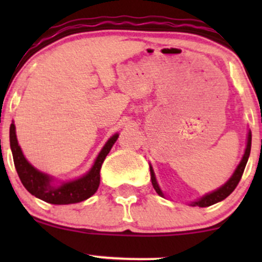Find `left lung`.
Wrapping results in <instances>:
<instances>
[{
  "label": "left lung",
  "instance_id": "obj_1",
  "mask_svg": "<svg viewBox=\"0 0 262 262\" xmlns=\"http://www.w3.org/2000/svg\"><path fill=\"white\" fill-rule=\"evenodd\" d=\"M250 150H251V132L249 130L248 139H246V148H245L244 155H243L242 160H240L239 165L236 166V169H235V171H234V173L231 175L230 179L228 180V181L225 182L223 186H221V187L215 189V191L209 192V193L204 194V196L198 198L197 201H193V202H191V203H189V206H192V207H196V206L197 207H209V206H212V204L221 202V201L225 200V198L229 196L231 192L235 189L237 183H239V181H240V179H242L243 172H244V169L246 166V162H248L249 155H250ZM150 175H151V183H152V187H154V189L156 191V193H158L159 196L165 197L164 192L161 191L160 186H159L158 181H156V177H155L154 170H152L151 165H150Z\"/></svg>",
  "mask_w": 262,
  "mask_h": 262
}]
</instances>
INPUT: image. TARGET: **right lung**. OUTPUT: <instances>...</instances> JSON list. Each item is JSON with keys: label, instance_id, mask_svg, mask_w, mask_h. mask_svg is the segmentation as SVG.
<instances>
[{"label": "right lung", "instance_id": "right-lung-1", "mask_svg": "<svg viewBox=\"0 0 262 262\" xmlns=\"http://www.w3.org/2000/svg\"><path fill=\"white\" fill-rule=\"evenodd\" d=\"M118 133H116L107 140V143L104 144L100 154L93 162L92 167L85 175L79 179L61 181L59 183H55V179L53 176L35 169L25 158L22 149L18 145L14 122H12L10 127V144L17 173L29 193L48 203L71 204L82 202L96 193L98 186H100V171L102 164L112 149L113 144L118 139Z\"/></svg>", "mask_w": 262, "mask_h": 262}]
</instances>
